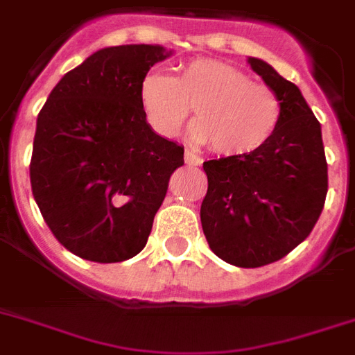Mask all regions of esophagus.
Here are the masks:
<instances>
[{"mask_svg": "<svg viewBox=\"0 0 355 355\" xmlns=\"http://www.w3.org/2000/svg\"><path fill=\"white\" fill-rule=\"evenodd\" d=\"M184 160L188 166H200L202 164V158L199 155H195L191 150H186V156H184Z\"/></svg>", "mask_w": 355, "mask_h": 355, "instance_id": "esophagus-1", "label": "esophagus"}]
</instances>
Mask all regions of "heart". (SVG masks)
<instances>
[{
	"mask_svg": "<svg viewBox=\"0 0 355 355\" xmlns=\"http://www.w3.org/2000/svg\"><path fill=\"white\" fill-rule=\"evenodd\" d=\"M138 101L145 121L162 136L177 134L193 107L191 138L225 156L263 149L282 118L272 88L216 58H195L177 77L158 69L145 73Z\"/></svg>",
	"mask_w": 355,
	"mask_h": 355,
	"instance_id": "heart-1",
	"label": "heart"
}]
</instances>
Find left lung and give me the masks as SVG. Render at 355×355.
<instances>
[{
  "instance_id": "8db88e82",
  "label": "left lung",
  "mask_w": 355,
  "mask_h": 355,
  "mask_svg": "<svg viewBox=\"0 0 355 355\" xmlns=\"http://www.w3.org/2000/svg\"><path fill=\"white\" fill-rule=\"evenodd\" d=\"M247 62L280 99V125L263 149L202 164L208 191L200 223L216 256L254 269L287 256L313 230L328 193V164L320 123L298 86L261 58Z\"/></svg>"
}]
</instances>
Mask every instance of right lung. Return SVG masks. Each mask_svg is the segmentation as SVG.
<instances>
[{
  "label": "right lung",
  "instance_id": "obj_1",
  "mask_svg": "<svg viewBox=\"0 0 355 355\" xmlns=\"http://www.w3.org/2000/svg\"><path fill=\"white\" fill-rule=\"evenodd\" d=\"M162 46L103 47L58 80L36 119L31 188L47 227L83 259L116 263L145 247L184 147L150 128L138 86Z\"/></svg>",
  "mask_w": 355,
  "mask_h": 355
}]
</instances>
